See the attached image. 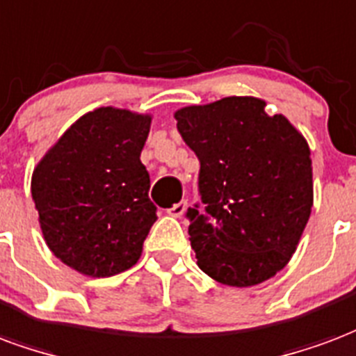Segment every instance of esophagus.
Listing matches in <instances>:
<instances>
[{"instance_id":"1","label":"esophagus","mask_w":356,"mask_h":356,"mask_svg":"<svg viewBox=\"0 0 356 356\" xmlns=\"http://www.w3.org/2000/svg\"><path fill=\"white\" fill-rule=\"evenodd\" d=\"M185 209H186V200H181L179 204H175L173 207L168 209V215H171V217H181V215L185 213Z\"/></svg>"}]
</instances>
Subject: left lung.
Returning <instances> with one entry per match:
<instances>
[{
  "mask_svg": "<svg viewBox=\"0 0 356 356\" xmlns=\"http://www.w3.org/2000/svg\"><path fill=\"white\" fill-rule=\"evenodd\" d=\"M173 117L200 160L204 207L186 213L200 270L228 286L264 283L289 264L312 215L309 145L260 97H222Z\"/></svg>",
  "mask_w": 356,
  "mask_h": 356,
  "instance_id": "8db88e82",
  "label": "left lung"
}]
</instances>
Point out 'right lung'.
Instances as JSON below:
<instances>
[{"mask_svg": "<svg viewBox=\"0 0 356 356\" xmlns=\"http://www.w3.org/2000/svg\"><path fill=\"white\" fill-rule=\"evenodd\" d=\"M151 115L97 107L75 120L31 175V198L52 254L86 277L130 270L156 220L141 151Z\"/></svg>", "mask_w": 356, "mask_h": 356, "instance_id": "add662e5", "label": "right lung"}]
</instances>
